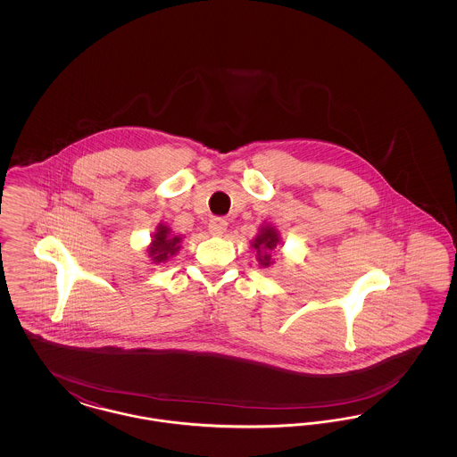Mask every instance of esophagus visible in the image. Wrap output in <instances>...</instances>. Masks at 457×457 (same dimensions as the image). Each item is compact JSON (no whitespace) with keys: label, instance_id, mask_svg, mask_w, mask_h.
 <instances>
[{"label":"esophagus","instance_id":"1","mask_svg":"<svg viewBox=\"0 0 457 457\" xmlns=\"http://www.w3.org/2000/svg\"><path fill=\"white\" fill-rule=\"evenodd\" d=\"M228 229V222L224 219L214 218L209 220V233L214 235V237H220L224 235Z\"/></svg>","mask_w":457,"mask_h":457}]
</instances>
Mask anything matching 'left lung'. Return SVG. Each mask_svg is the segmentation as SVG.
I'll return each instance as SVG.
<instances>
[{
  "label": "left lung",
  "instance_id": "8db88e82",
  "mask_svg": "<svg viewBox=\"0 0 457 457\" xmlns=\"http://www.w3.org/2000/svg\"><path fill=\"white\" fill-rule=\"evenodd\" d=\"M281 245V237L279 231L276 229V226L272 224H263L259 229V235L252 239V246L257 250V261L261 263V267L267 269L270 265H274V252L276 248Z\"/></svg>",
  "mask_w": 457,
  "mask_h": 457
}]
</instances>
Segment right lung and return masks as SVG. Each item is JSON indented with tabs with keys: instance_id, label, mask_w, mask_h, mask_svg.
<instances>
[{
	"instance_id": "add662e5",
	"label": "right lung",
	"mask_w": 457,
	"mask_h": 457,
	"mask_svg": "<svg viewBox=\"0 0 457 457\" xmlns=\"http://www.w3.org/2000/svg\"><path fill=\"white\" fill-rule=\"evenodd\" d=\"M181 235H174L170 226L159 224L153 235V241L147 246V255L153 263H164L174 257L181 248Z\"/></svg>"
}]
</instances>
